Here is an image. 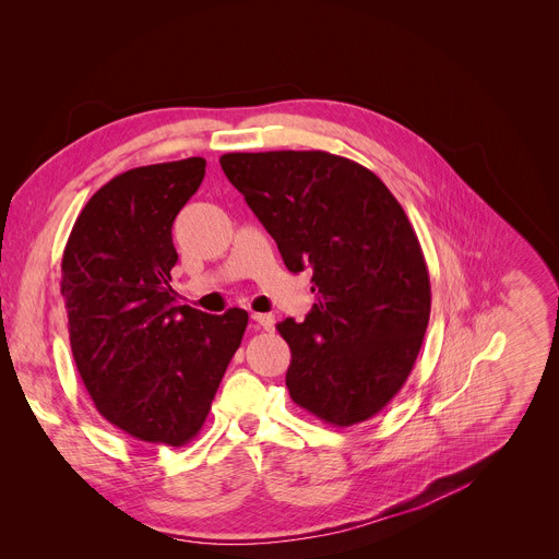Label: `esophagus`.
I'll list each match as a JSON object with an SVG mask.
<instances>
[{
  "mask_svg": "<svg viewBox=\"0 0 559 559\" xmlns=\"http://www.w3.org/2000/svg\"><path fill=\"white\" fill-rule=\"evenodd\" d=\"M251 319L263 330H274V323H276V319L272 314H251Z\"/></svg>",
  "mask_w": 559,
  "mask_h": 559,
  "instance_id": "esophagus-1",
  "label": "esophagus"
}]
</instances>
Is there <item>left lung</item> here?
Instances as JSON below:
<instances>
[{"label":"left lung","mask_w":559,"mask_h":559,"mask_svg":"<svg viewBox=\"0 0 559 559\" xmlns=\"http://www.w3.org/2000/svg\"><path fill=\"white\" fill-rule=\"evenodd\" d=\"M219 166L285 267L312 272V312L276 325L292 353L289 397L334 427L373 418L412 373L431 312L404 209L376 173L323 151L229 153Z\"/></svg>","instance_id":"left-lung-1"}]
</instances>
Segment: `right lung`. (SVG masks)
<instances>
[{
  "label": "right lung",
  "mask_w": 559,
  "mask_h": 559,
  "mask_svg": "<svg viewBox=\"0 0 559 559\" xmlns=\"http://www.w3.org/2000/svg\"><path fill=\"white\" fill-rule=\"evenodd\" d=\"M206 162L139 166L109 179L73 222L60 292L69 342L96 412L123 433L181 448L206 416L249 314L175 306L173 222Z\"/></svg>",
  "instance_id": "1"
}]
</instances>
